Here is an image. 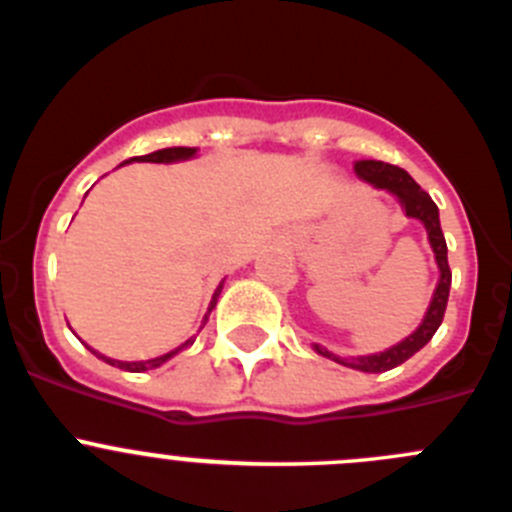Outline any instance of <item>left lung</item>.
I'll list each match as a JSON object with an SVG mask.
<instances>
[{
    "mask_svg": "<svg viewBox=\"0 0 512 512\" xmlns=\"http://www.w3.org/2000/svg\"><path fill=\"white\" fill-rule=\"evenodd\" d=\"M354 169L364 182L374 184V187L379 189H390L397 200L402 202L405 212H408L410 217H418L420 223L425 225V230H428V241H431L433 253H436L438 269H441V279H438V287L436 292H433L431 307H428V312H425L423 323H420V328L415 330L413 336H408L402 343L387 348V351H382V354L356 356V359H341V356L330 354V351H325V348L315 346L318 354L328 356V359L338 361V364L359 369V372L379 374L405 364L410 356L418 354L420 348L431 341L433 333L438 330V325L443 323V312H446V302H449L451 269H449V256H446V238H443L441 223H438V207L436 202L431 200V194L423 192V189L415 184L413 176H410L405 169H400V166L384 164V161H359Z\"/></svg>",
    "mask_w": 512,
    "mask_h": 512,
    "instance_id": "8db88e82",
    "label": "left lung"
}]
</instances>
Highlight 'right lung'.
Segmentation results:
<instances>
[{
	"mask_svg": "<svg viewBox=\"0 0 512 512\" xmlns=\"http://www.w3.org/2000/svg\"><path fill=\"white\" fill-rule=\"evenodd\" d=\"M194 153H197V151H194V148H164V151H153V153H148V156H135V158H128V161H153V164H169V161H184V158H192ZM128 161H125V164H128ZM220 289H223V284H220V287H217L215 297H212L210 307H207V315H210L212 307H215L217 295H220ZM207 315H205V320H207ZM192 343H194V338H189L187 343H182V346L174 348V351H169V354L158 356V359H148V361H133V364H130V361H115V359H107V356H99L97 351H94V354H97L99 359L107 361V364L120 366V369H125V372H146V369H156V366H161V364H164V361H169L171 356L179 354V351H182V348L192 346Z\"/></svg>",
	"mask_w": 512,
	"mask_h": 512,
	"instance_id": "1",
	"label": "right lung"
}]
</instances>
